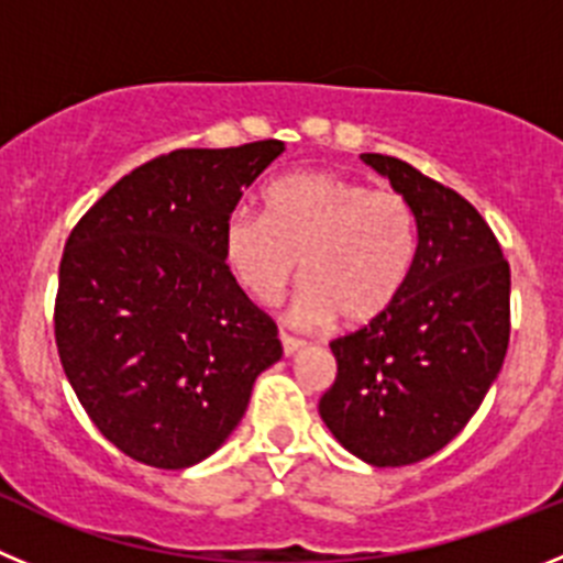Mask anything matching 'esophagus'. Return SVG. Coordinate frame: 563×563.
<instances>
[{
	"mask_svg": "<svg viewBox=\"0 0 563 563\" xmlns=\"http://www.w3.org/2000/svg\"><path fill=\"white\" fill-rule=\"evenodd\" d=\"M278 341H282V350H285V355H287V357L296 355V352L305 350V341H301V338L287 335V332H282V335H278Z\"/></svg>",
	"mask_w": 563,
	"mask_h": 563,
	"instance_id": "obj_1",
	"label": "esophagus"
}]
</instances>
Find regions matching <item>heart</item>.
<instances>
[{"label": "heart", "mask_w": 563, "mask_h": 563, "mask_svg": "<svg viewBox=\"0 0 563 563\" xmlns=\"http://www.w3.org/2000/svg\"><path fill=\"white\" fill-rule=\"evenodd\" d=\"M417 217L397 191L338 172H298L271 183L262 217L236 211L222 228V258L242 292L276 305L296 282L301 324H369L400 298L415 271Z\"/></svg>", "instance_id": "b5f03b06"}]
</instances>
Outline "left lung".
<instances>
[{
	"instance_id": "obj_1",
	"label": "left lung",
	"mask_w": 563,
	"mask_h": 563,
	"mask_svg": "<svg viewBox=\"0 0 563 563\" xmlns=\"http://www.w3.org/2000/svg\"><path fill=\"white\" fill-rule=\"evenodd\" d=\"M417 217V258L400 298L330 343L335 383L318 411L357 460L411 465L476 415L510 341V265L465 197L389 154H361Z\"/></svg>"
}]
</instances>
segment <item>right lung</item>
Instances as JSON below:
<instances>
[{"label":"right lung","mask_w":563,"mask_h":563,"mask_svg":"<svg viewBox=\"0 0 563 563\" xmlns=\"http://www.w3.org/2000/svg\"><path fill=\"white\" fill-rule=\"evenodd\" d=\"M282 141L177 148L114 183L64 245L56 346L96 429L132 460L197 465L282 357L273 318L228 273L222 228Z\"/></svg>","instance_id":"obj_1"}]
</instances>
